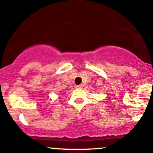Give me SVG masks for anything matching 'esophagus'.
<instances>
[{
  "instance_id": "obj_1",
  "label": "esophagus",
  "mask_w": 153,
  "mask_h": 153,
  "mask_svg": "<svg viewBox=\"0 0 153 153\" xmlns=\"http://www.w3.org/2000/svg\"><path fill=\"white\" fill-rule=\"evenodd\" d=\"M75 88H76V89H81V88H82V86H81V85H76V86H75Z\"/></svg>"
}]
</instances>
